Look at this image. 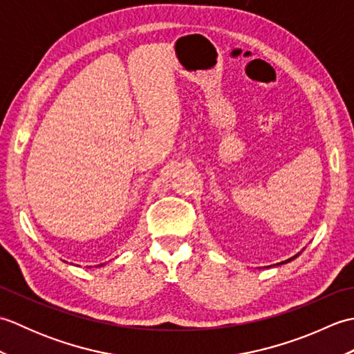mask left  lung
<instances>
[{
    "mask_svg": "<svg viewBox=\"0 0 354 354\" xmlns=\"http://www.w3.org/2000/svg\"><path fill=\"white\" fill-rule=\"evenodd\" d=\"M298 255H299V254H297V255H293V257H292V259H289V260H286V261H281V263H277V265H283V263H289L290 260H293V259H295V257H298ZM268 268H269V266H268Z\"/></svg>",
    "mask_w": 354,
    "mask_h": 354,
    "instance_id": "obj_1",
    "label": "left lung"
}]
</instances>
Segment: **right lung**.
<instances>
[{"label": "right lung", "instance_id": "add662e5", "mask_svg": "<svg viewBox=\"0 0 354 354\" xmlns=\"http://www.w3.org/2000/svg\"><path fill=\"white\" fill-rule=\"evenodd\" d=\"M100 266H103V265H100Z\"/></svg>", "mask_w": 354, "mask_h": 354}]
</instances>
